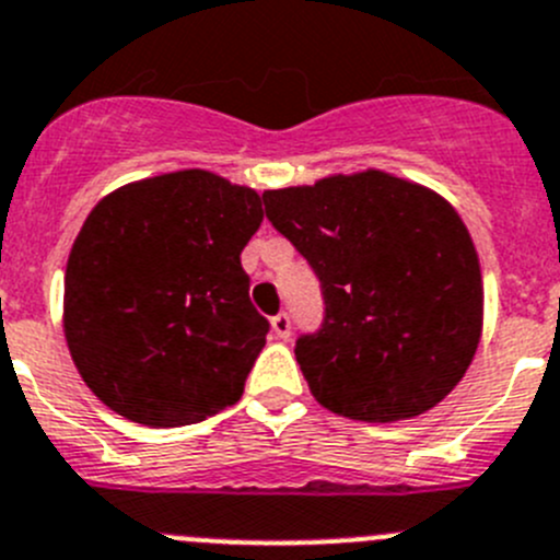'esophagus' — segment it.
<instances>
[{"label": "esophagus", "instance_id": "34e87169", "mask_svg": "<svg viewBox=\"0 0 560 560\" xmlns=\"http://www.w3.org/2000/svg\"><path fill=\"white\" fill-rule=\"evenodd\" d=\"M270 328H273L276 339H290V330H292V323H290V314H276L273 319H270Z\"/></svg>", "mask_w": 560, "mask_h": 560}]
</instances>
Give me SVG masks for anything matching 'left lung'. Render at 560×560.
<instances>
[{
	"mask_svg": "<svg viewBox=\"0 0 560 560\" xmlns=\"http://www.w3.org/2000/svg\"><path fill=\"white\" fill-rule=\"evenodd\" d=\"M262 199L323 287V328L295 345L314 399L369 424L416 418L446 399L485 319L479 254L457 210L380 170Z\"/></svg>",
	"mask_w": 560,
	"mask_h": 560,
	"instance_id": "8db88e82",
	"label": "left lung"
}]
</instances>
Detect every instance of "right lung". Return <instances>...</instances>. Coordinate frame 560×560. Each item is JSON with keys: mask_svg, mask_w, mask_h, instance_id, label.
Listing matches in <instances>:
<instances>
[{"mask_svg": "<svg viewBox=\"0 0 560 560\" xmlns=\"http://www.w3.org/2000/svg\"><path fill=\"white\" fill-rule=\"evenodd\" d=\"M259 224V194L205 170L128 183L92 208L65 270L62 328L103 405L166 430L241 399L270 328L241 265Z\"/></svg>", "mask_w": 560, "mask_h": 560, "instance_id": "obj_1", "label": "right lung"}]
</instances>
